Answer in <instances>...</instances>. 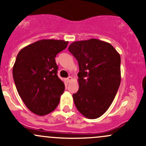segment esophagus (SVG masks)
Wrapping results in <instances>:
<instances>
[{"instance_id": "34e87169", "label": "esophagus", "mask_w": 146, "mask_h": 146, "mask_svg": "<svg viewBox=\"0 0 146 146\" xmlns=\"http://www.w3.org/2000/svg\"><path fill=\"white\" fill-rule=\"evenodd\" d=\"M72 80H73V78H72L71 76H69V77L67 78V81H68V82H70Z\"/></svg>"}]
</instances>
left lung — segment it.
I'll return each mask as SVG.
<instances>
[{
	"mask_svg": "<svg viewBox=\"0 0 146 146\" xmlns=\"http://www.w3.org/2000/svg\"><path fill=\"white\" fill-rule=\"evenodd\" d=\"M68 50L79 65L75 105L85 117L96 119L108 109L120 85L119 54L110 43L94 38L72 42Z\"/></svg>",
	"mask_w": 146,
	"mask_h": 146,
	"instance_id": "8db88e82",
	"label": "left lung"
}]
</instances>
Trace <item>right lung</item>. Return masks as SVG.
<instances>
[{
  "mask_svg": "<svg viewBox=\"0 0 146 146\" xmlns=\"http://www.w3.org/2000/svg\"><path fill=\"white\" fill-rule=\"evenodd\" d=\"M68 42L40 40L27 45L17 56L12 68L17 90L32 113L45 115L52 112L65 90L57 76L56 54L66 48Z\"/></svg>",
  "mask_w": 146,
  "mask_h": 146,
  "instance_id": "right-lung-1",
  "label": "right lung"
}]
</instances>
